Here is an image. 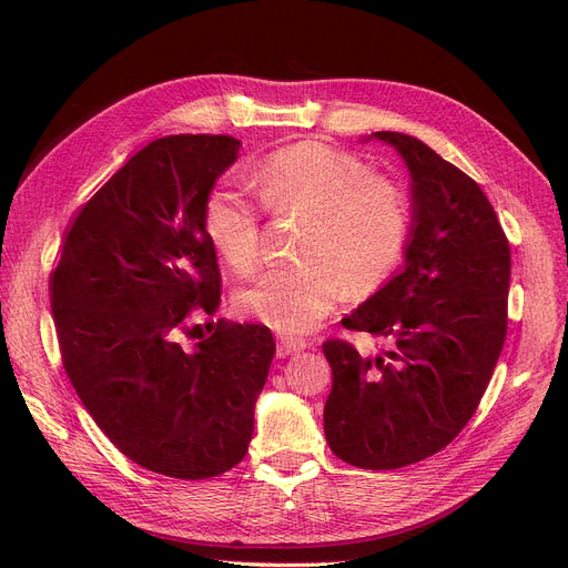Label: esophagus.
Instances as JSON below:
<instances>
[{
	"mask_svg": "<svg viewBox=\"0 0 568 568\" xmlns=\"http://www.w3.org/2000/svg\"><path fill=\"white\" fill-rule=\"evenodd\" d=\"M308 347L306 338H296V336H278V347L276 354L278 356H290L294 352H302Z\"/></svg>",
	"mask_w": 568,
	"mask_h": 568,
	"instance_id": "1",
	"label": "esophagus"
}]
</instances>
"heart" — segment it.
Wrapping results in <instances>:
<instances>
[{"mask_svg":"<svg viewBox=\"0 0 568 568\" xmlns=\"http://www.w3.org/2000/svg\"><path fill=\"white\" fill-rule=\"evenodd\" d=\"M248 182L272 212H308L300 242L306 257L264 268L239 292L242 311L274 329L308 334L343 292L368 296L403 262L412 232L409 195L359 156L315 140L296 142L251 168ZM204 227L239 272L257 262L262 212L244 191L223 184L209 193Z\"/></svg>","mask_w":568,"mask_h":568,"instance_id":"1","label":"heart"}]
</instances>
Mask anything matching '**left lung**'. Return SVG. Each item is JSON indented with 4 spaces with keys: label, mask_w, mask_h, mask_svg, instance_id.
Here are the masks:
<instances>
[{
    "label": "left lung",
    "mask_w": 568,
    "mask_h": 568,
    "mask_svg": "<svg viewBox=\"0 0 568 568\" xmlns=\"http://www.w3.org/2000/svg\"><path fill=\"white\" fill-rule=\"evenodd\" d=\"M371 138L412 174V232L403 272L343 320L386 347L322 345L334 373L324 435L354 467L398 469L442 452L479 407L506 338L511 248L471 176L412 135Z\"/></svg>",
    "instance_id": "1"
}]
</instances>
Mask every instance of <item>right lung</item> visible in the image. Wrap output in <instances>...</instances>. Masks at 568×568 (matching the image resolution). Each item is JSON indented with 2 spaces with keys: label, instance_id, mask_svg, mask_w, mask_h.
I'll list each match as a JSON object with an SVG mask.
<instances>
[{
  "label": "right lung",
  "instance_id": "1",
  "mask_svg": "<svg viewBox=\"0 0 568 568\" xmlns=\"http://www.w3.org/2000/svg\"><path fill=\"white\" fill-rule=\"evenodd\" d=\"M239 146L191 133L142 146L80 209L50 276L82 405L126 458L172 479H209L246 456L276 354L262 324L195 322L221 306L204 202Z\"/></svg>",
  "mask_w": 568,
  "mask_h": 568
}]
</instances>
